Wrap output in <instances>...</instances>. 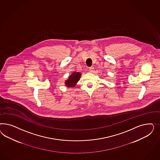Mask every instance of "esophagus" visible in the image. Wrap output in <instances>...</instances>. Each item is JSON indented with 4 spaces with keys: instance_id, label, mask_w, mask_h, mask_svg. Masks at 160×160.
<instances>
[{
    "instance_id": "34e87169",
    "label": "esophagus",
    "mask_w": 160,
    "mask_h": 160,
    "mask_svg": "<svg viewBox=\"0 0 160 160\" xmlns=\"http://www.w3.org/2000/svg\"><path fill=\"white\" fill-rule=\"evenodd\" d=\"M94 68L93 67H91V68H89V71H90V72L92 73V72H94Z\"/></svg>"
}]
</instances>
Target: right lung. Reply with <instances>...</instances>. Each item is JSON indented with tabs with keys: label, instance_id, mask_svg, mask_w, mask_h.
Here are the masks:
<instances>
[{
	"label": "right lung",
	"instance_id": "1",
	"mask_svg": "<svg viewBox=\"0 0 160 160\" xmlns=\"http://www.w3.org/2000/svg\"><path fill=\"white\" fill-rule=\"evenodd\" d=\"M82 73L77 72H74L70 74L68 79L65 81L64 84L67 87H75L77 84L78 82L79 81L80 78H81Z\"/></svg>",
	"mask_w": 160,
	"mask_h": 160
}]
</instances>
